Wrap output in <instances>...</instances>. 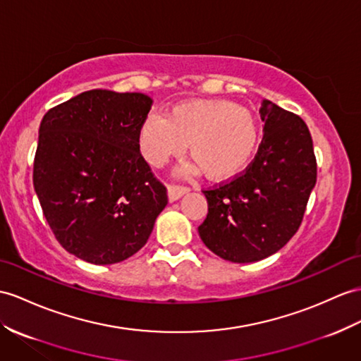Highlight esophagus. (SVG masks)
<instances>
[{
	"instance_id": "34e87169",
	"label": "esophagus",
	"mask_w": 361,
	"mask_h": 361,
	"mask_svg": "<svg viewBox=\"0 0 361 361\" xmlns=\"http://www.w3.org/2000/svg\"><path fill=\"white\" fill-rule=\"evenodd\" d=\"M190 191V188L187 187H178V185H170L169 191H166V195H169V200L170 202H176L179 200L183 195H187Z\"/></svg>"
}]
</instances>
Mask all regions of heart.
Returning <instances> with one entry per match:
<instances>
[{"mask_svg": "<svg viewBox=\"0 0 361 361\" xmlns=\"http://www.w3.org/2000/svg\"><path fill=\"white\" fill-rule=\"evenodd\" d=\"M260 142L254 114L230 101H188L174 105L166 118L148 116L139 130V147L152 166L180 156L188 144L195 159L182 173L204 171L213 182L239 176L252 161Z\"/></svg>", "mask_w": 361, "mask_h": 361, "instance_id": "b5f03b06", "label": "heart"}]
</instances>
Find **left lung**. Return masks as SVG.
I'll use <instances>...</instances> for the list:
<instances>
[{
	"instance_id": "8db88e82",
	"label": "left lung",
	"mask_w": 361,
	"mask_h": 361,
	"mask_svg": "<svg viewBox=\"0 0 361 361\" xmlns=\"http://www.w3.org/2000/svg\"><path fill=\"white\" fill-rule=\"evenodd\" d=\"M263 139L247 171L207 190L208 214L197 230L219 257L267 259L297 233L317 180L312 137L302 118L263 101Z\"/></svg>"
}]
</instances>
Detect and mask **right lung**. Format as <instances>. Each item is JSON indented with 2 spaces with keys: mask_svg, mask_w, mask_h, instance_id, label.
<instances>
[{
  "mask_svg": "<svg viewBox=\"0 0 361 361\" xmlns=\"http://www.w3.org/2000/svg\"><path fill=\"white\" fill-rule=\"evenodd\" d=\"M153 99L89 90L41 121L33 187L63 248L93 265L136 254L166 205V188L139 152Z\"/></svg>",
  "mask_w": 361,
  "mask_h": 361,
  "instance_id": "1",
  "label": "right lung"
}]
</instances>
